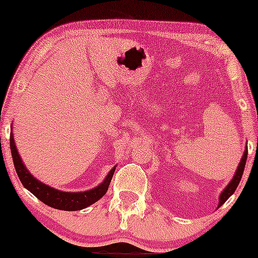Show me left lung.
Segmentation results:
<instances>
[{"label":"left lung","mask_w":258,"mask_h":258,"mask_svg":"<svg viewBox=\"0 0 258 258\" xmlns=\"http://www.w3.org/2000/svg\"><path fill=\"white\" fill-rule=\"evenodd\" d=\"M246 159H247V146L245 147L244 154H242V158L240 160V162H239L238 168H236V171H235V173H234L232 180L228 183V185L223 189V190H222V193L220 194V199H218L217 209L223 205V204L226 203L228 199H229L230 195L234 194L235 189L238 188L239 183H240V179L242 177V173H244V168H245V164H246Z\"/></svg>","instance_id":"8db88e82"}]
</instances>
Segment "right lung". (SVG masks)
I'll return each mask as SVG.
<instances>
[{
    "mask_svg": "<svg viewBox=\"0 0 258 258\" xmlns=\"http://www.w3.org/2000/svg\"><path fill=\"white\" fill-rule=\"evenodd\" d=\"M10 144L14 167H16L18 177H19L20 182L24 185V188L28 189L30 193L34 194L38 200H41L46 205L51 206L53 209L63 210V211H79V210L91 206L92 204L97 203L100 198L104 197L106 191H108L112 174L115 172V167H112L109 171V173L106 174L104 180L99 185L94 186V188L90 189V190L76 191V193L75 191L72 193V191L58 190V189L44 184V183L38 180L36 177H34L29 172V170L26 168L17 150L13 132L11 133Z\"/></svg>",
    "mask_w": 258,
    "mask_h": 258,
    "instance_id": "1",
    "label": "right lung"
}]
</instances>
